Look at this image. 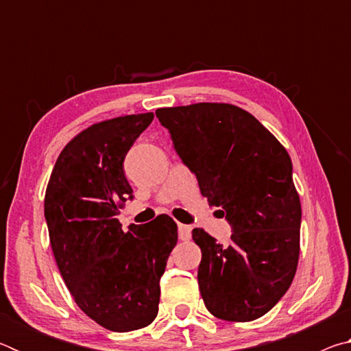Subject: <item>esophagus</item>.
<instances>
[{
    "instance_id": "esophagus-1",
    "label": "esophagus",
    "mask_w": 351,
    "mask_h": 351,
    "mask_svg": "<svg viewBox=\"0 0 351 351\" xmlns=\"http://www.w3.org/2000/svg\"><path fill=\"white\" fill-rule=\"evenodd\" d=\"M178 234H180V239L182 241H187L192 237V228L187 224H178Z\"/></svg>"
}]
</instances>
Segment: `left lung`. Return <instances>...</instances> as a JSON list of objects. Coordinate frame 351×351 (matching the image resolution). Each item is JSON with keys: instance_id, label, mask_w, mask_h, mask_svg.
Instances as JSON below:
<instances>
[{"instance_id": "1", "label": "left lung", "mask_w": 351, "mask_h": 351, "mask_svg": "<svg viewBox=\"0 0 351 351\" xmlns=\"http://www.w3.org/2000/svg\"><path fill=\"white\" fill-rule=\"evenodd\" d=\"M201 195L232 228L228 246L203 229L198 285L213 316L249 322L268 313L293 282L302 209L285 147L247 111L229 104L156 110Z\"/></svg>"}]
</instances>
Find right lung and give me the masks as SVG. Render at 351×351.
<instances>
[{"label":"right lung","mask_w":351,"mask_h":351,"mask_svg":"<svg viewBox=\"0 0 351 351\" xmlns=\"http://www.w3.org/2000/svg\"><path fill=\"white\" fill-rule=\"evenodd\" d=\"M153 112L94 123L63 148L45 197V218L58 271L80 310L104 328L127 332L158 316L159 280L178 241L169 215L119 223L133 199L123 159Z\"/></svg>","instance_id":"add662e5"}]
</instances>
